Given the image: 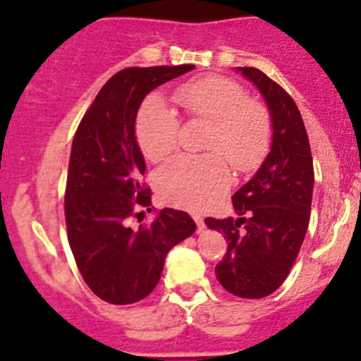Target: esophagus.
<instances>
[{"mask_svg":"<svg viewBox=\"0 0 361 361\" xmlns=\"http://www.w3.org/2000/svg\"><path fill=\"white\" fill-rule=\"evenodd\" d=\"M193 220H195V222H197V228H199V231H202V229L206 228V226H204L202 216H200L199 213H193Z\"/></svg>","mask_w":361,"mask_h":361,"instance_id":"obj_1","label":"esophagus"}]
</instances>
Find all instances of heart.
<instances>
[{
    "label": "heart",
    "instance_id": "1",
    "mask_svg": "<svg viewBox=\"0 0 361 361\" xmlns=\"http://www.w3.org/2000/svg\"><path fill=\"white\" fill-rule=\"evenodd\" d=\"M173 101L190 117L209 124L204 146L219 153L171 159L155 175V186L166 202L206 208L224 195L231 180L225 157L238 171H250L264 157L271 139L269 116L262 104L247 99L240 85L226 78L184 82L175 88ZM178 126L177 114L164 99H146L137 116L135 133L149 161H164L173 152Z\"/></svg>",
    "mask_w": 361,
    "mask_h": 361
}]
</instances>
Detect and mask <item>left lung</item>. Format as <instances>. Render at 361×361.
<instances>
[{"mask_svg": "<svg viewBox=\"0 0 361 361\" xmlns=\"http://www.w3.org/2000/svg\"><path fill=\"white\" fill-rule=\"evenodd\" d=\"M266 101L269 153L253 177L231 197L238 219H206L228 242L216 280L231 295L264 298L288 279L311 213L314 171L307 132L295 101L282 86L251 66H237Z\"/></svg>", "mask_w": 361, "mask_h": 361, "instance_id": "1", "label": "left lung"}]
</instances>
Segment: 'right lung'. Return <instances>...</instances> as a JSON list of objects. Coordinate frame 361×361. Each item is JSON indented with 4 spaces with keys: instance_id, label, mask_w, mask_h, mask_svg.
<instances>
[{
    "instance_id": "add662e5",
    "label": "right lung",
    "mask_w": 361,
    "mask_h": 361,
    "mask_svg": "<svg viewBox=\"0 0 361 361\" xmlns=\"http://www.w3.org/2000/svg\"><path fill=\"white\" fill-rule=\"evenodd\" d=\"M193 68L121 70L101 88L73 137L65 195L68 244L86 286L108 304L146 298L161 280L168 251L197 229L186 212L173 208L149 226H132L135 209L152 204L142 184L137 111L149 92Z\"/></svg>"
}]
</instances>
